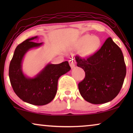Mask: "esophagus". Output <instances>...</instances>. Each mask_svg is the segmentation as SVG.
<instances>
[{"label":"esophagus","mask_w":133,"mask_h":133,"mask_svg":"<svg viewBox=\"0 0 133 133\" xmlns=\"http://www.w3.org/2000/svg\"><path fill=\"white\" fill-rule=\"evenodd\" d=\"M69 62H70V65L71 68H74V67H75V66H76V61H74V59H72V60H70Z\"/></svg>","instance_id":"esophagus-1"}]
</instances>
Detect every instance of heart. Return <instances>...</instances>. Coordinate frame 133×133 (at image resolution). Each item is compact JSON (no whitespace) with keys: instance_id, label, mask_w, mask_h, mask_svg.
<instances>
[{"instance_id":"obj_1","label":"heart","mask_w":133,"mask_h":133,"mask_svg":"<svg viewBox=\"0 0 133 133\" xmlns=\"http://www.w3.org/2000/svg\"><path fill=\"white\" fill-rule=\"evenodd\" d=\"M101 45V40L97 36L85 34L80 38L76 48L77 50H82L81 55L82 57H88L95 54Z\"/></svg>"}]
</instances>
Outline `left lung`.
I'll list each match as a JSON object with an SVG mask.
<instances>
[{"label":"left lung","instance_id":"obj_1","mask_svg":"<svg viewBox=\"0 0 133 133\" xmlns=\"http://www.w3.org/2000/svg\"><path fill=\"white\" fill-rule=\"evenodd\" d=\"M77 66L85 72L79 90L85 101L102 104L114 99L121 91L126 76V65L122 50L111 37L101 49L87 59L76 56Z\"/></svg>","mask_w":133,"mask_h":133}]
</instances>
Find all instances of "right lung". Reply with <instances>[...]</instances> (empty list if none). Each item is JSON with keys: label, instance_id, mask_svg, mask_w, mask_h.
I'll use <instances>...</instances> for the list:
<instances>
[{"label": "right lung", "instance_id": "1", "mask_svg": "<svg viewBox=\"0 0 133 133\" xmlns=\"http://www.w3.org/2000/svg\"><path fill=\"white\" fill-rule=\"evenodd\" d=\"M37 36L23 41L16 47L9 66V77L14 91L20 99L34 105H44L55 97L59 77L71 70L68 61L59 64L49 63L34 77L23 74L22 61L27 52L42 43L34 42Z\"/></svg>", "mask_w": 133, "mask_h": 133}]
</instances>
